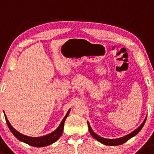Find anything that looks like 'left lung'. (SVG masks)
I'll use <instances>...</instances> for the list:
<instances>
[{"instance_id":"obj_1","label":"left lung","mask_w":154,"mask_h":154,"mask_svg":"<svg viewBox=\"0 0 154 154\" xmlns=\"http://www.w3.org/2000/svg\"><path fill=\"white\" fill-rule=\"evenodd\" d=\"M146 121V119H145V120L143 121L142 124H141V125L137 129H136L135 130L133 131V132H131L130 134H127V135L124 136V137L118 138V139H106V138H103V137H100V136L97 135L96 133H94V131L91 129L90 125H89V122H87V124H88V127H89V132H90L91 136H92L94 139H96L97 140L99 141V142H100L101 143H103V144L106 145V146H119V145L123 144V143L127 142V140H129L130 138H132L134 137V136H135L136 134H137V133L141 130V129L143 128V127L144 126Z\"/></svg>"}]
</instances>
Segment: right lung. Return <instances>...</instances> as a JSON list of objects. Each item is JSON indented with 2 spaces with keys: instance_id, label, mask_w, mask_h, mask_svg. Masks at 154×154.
Instances as JSON below:
<instances>
[{
  "instance_id": "1",
  "label": "right lung",
  "mask_w": 154,
  "mask_h": 154,
  "mask_svg": "<svg viewBox=\"0 0 154 154\" xmlns=\"http://www.w3.org/2000/svg\"><path fill=\"white\" fill-rule=\"evenodd\" d=\"M70 113V110H68V113H67L66 116L64 117V119L62 121V122L60 123V126L58 127V128L54 130V132H52L50 134H47V135L45 136H42V137H29V136H26L24 135V134H21L19 132L15 129L14 128H13V127L11 125V124L9 123L8 120L6 118V114L4 113L5 116V119H6V122L7 123V125L9 128L11 132H12V134L16 137L19 140L22 141V142H24L27 144L30 145V146H34V147H44L46 146H49V145L52 144L54 142H56L57 140L60 137V136L62 135L63 132V129H64V124H65V121L67 117Z\"/></svg>"
}]
</instances>
